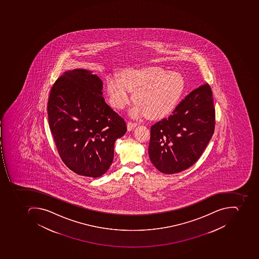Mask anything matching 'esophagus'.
<instances>
[{"label": "esophagus", "mask_w": 259, "mask_h": 259, "mask_svg": "<svg viewBox=\"0 0 259 259\" xmlns=\"http://www.w3.org/2000/svg\"><path fill=\"white\" fill-rule=\"evenodd\" d=\"M137 123H134V122L129 121L128 123H127V130L132 131V129L134 128V127H136V126H137Z\"/></svg>", "instance_id": "obj_1"}]
</instances>
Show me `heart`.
Returning <instances> with one entry per match:
<instances>
[{
	"mask_svg": "<svg viewBox=\"0 0 259 259\" xmlns=\"http://www.w3.org/2000/svg\"><path fill=\"white\" fill-rule=\"evenodd\" d=\"M185 81L180 73L167 71L159 66L123 71L120 78L107 79L106 92L112 106L123 109L128 105L131 91L137 101L131 110L134 117L148 114L160 118L170 113L180 101Z\"/></svg>",
	"mask_w": 259,
	"mask_h": 259,
	"instance_id": "obj_1",
	"label": "heart"
}]
</instances>
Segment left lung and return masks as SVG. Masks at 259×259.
<instances>
[{"instance_id":"1","label":"left lung","mask_w":259,"mask_h":259,"mask_svg":"<svg viewBox=\"0 0 259 259\" xmlns=\"http://www.w3.org/2000/svg\"><path fill=\"white\" fill-rule=\"evenodd\" d=\"M212 92L207 83L181 101L168 118L151 127L149 156L160 172L172 175L192 166L215 130Z\"/></svg>"}]
</instances>
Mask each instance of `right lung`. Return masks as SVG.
<instances>
[{
    "label": "right lung",
    "mask_w": 259,
    "mask_h": 259,
    "mask_svg": "<svg viewBox=\"0 0 259 259\" xmlns=\"http://www.w3.org/2000/svg\"><path fill=\"white\" fill-rule=\"evenodd\" d=\"M103 82L92 71L65 72L53 84L49 127L65 165L81 176L98 178L112 165L114 144L127 132L124 119L108 106Z\"/></svg>",
    "instance_id": "add662e5"
}]
</instances>
